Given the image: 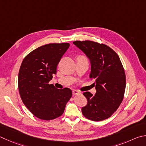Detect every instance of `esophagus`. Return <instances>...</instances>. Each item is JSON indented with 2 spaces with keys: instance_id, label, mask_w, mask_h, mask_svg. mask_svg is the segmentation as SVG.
<instances>
[{
  "instance_id": "obj_1",
  "label": "esophagus",
  "mask_w": 146,
  "mask_h": 146,
  "mask_svg": "<svg viewBox=\"0 0 146 146\" xmlns=\"http://www.w3.org/2000/svg\"><path fill=\"white\" fill-rule=\"evenodd\" d=\"M80 93V92H79L78 91H77V90H73V95H76Z\"/></svg>"
}]
</instances>
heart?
<instances>
[{
  "instance_id": "obj_1",
  "label": "heart",
  "mask_w": 146,
  "mask_h": 146,
  "mask_svg": "<svg viewBox=\"0 0 146 146\" xmlns=\"http://www.w3.org/2000/svg\"><path fill=\"white\" fill-rule=\"evenodd\" d=\"M80 57H82V56H80Z\"/></svg>"
}]
</instances>
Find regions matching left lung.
Instances as JSON below:
<instances>
[{
    "label": "left lung",
    "mask_w": 146,
    "mask_h": 146,
    "mask_svg": "<svg viewBox=\"0 0 146 146\" xmlns=\"http://www.w3.org/2000/svg\"><path fill=\"white\" fill-rule=\"evenodd\" d=\"M73 44L86 54L91 64L90 78H94L96 92H84L87 100L82 107L84 117L94 121L108 119L120 106L126 88V75L118 55L105 44L75 41Z\"/></svg>",
    "instance_id": "8db88e82"
}]
</instances>
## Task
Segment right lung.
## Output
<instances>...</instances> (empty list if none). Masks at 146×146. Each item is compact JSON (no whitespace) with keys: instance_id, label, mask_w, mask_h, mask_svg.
<instances>
[{"instance_id":"right-lung-1","label":"right lung","mask_w":146,"mask_h":146,"mask_svg":"<svg viewBox=\"0 0 146 146\" xmlns=\"http://www.w3.org/2000/svg\"><path fill=\"white\" fill-rule=\"evenodd\" d=\"M70 44L50 43L38 48L23 59L18 73V90L23 103L42 120L60 117L72 96L69 88L58 89L48 84Z\"/></svg>"}]
</instances>
